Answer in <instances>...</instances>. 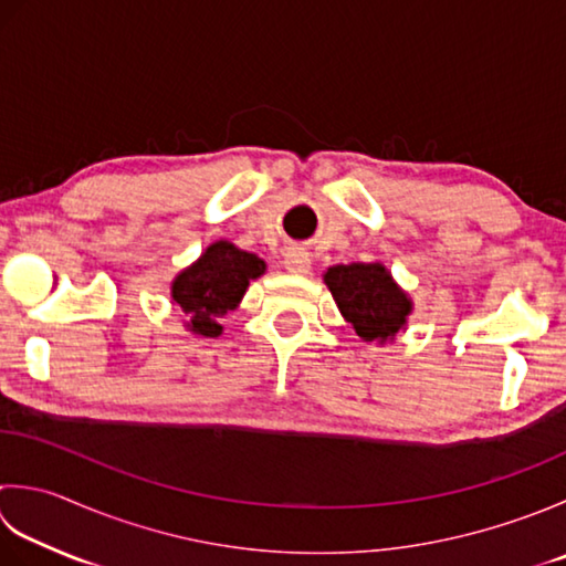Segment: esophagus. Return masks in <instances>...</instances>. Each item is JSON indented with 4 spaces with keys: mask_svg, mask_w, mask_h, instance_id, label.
Returning <instances> with one entry per match:
<instances>
[{
    "mask_svg": "<svg viewBox=\"0 0 566 566\" xmlns=\"http://www.w3.org/2000/svg\"><path fill=\"white\" fill-rule=\"evenodd\" d=\"M284 268L292 274H308L312 272V254L304 248H290L284 254Z\"/></svg>",
    "mask_w": 566,
    "mask_h": 566,
    "instance_id": "1",
    "label": "esophagus"
}]
</instances>
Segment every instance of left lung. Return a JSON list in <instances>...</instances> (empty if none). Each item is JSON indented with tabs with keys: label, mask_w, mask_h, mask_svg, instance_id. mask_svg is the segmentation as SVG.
Masks as SVG:
<instances>
[{
	"label": "left lung",
	"mask_w": 566,
	"mask_h": 566,
	"mask_svg": "<svg viewBox=\"0 0 566 566\" xmlns=\"http://www.w3.org/2000/svg\"><path fill=\"white\" fill-rule=\"evenodd\" d=\"M324 284L360 340L385 346L407 331L415 302L382 262L334 264L324 272Z\"/></svg>",
	"instance_id": "obj_1"
}]
</instances>
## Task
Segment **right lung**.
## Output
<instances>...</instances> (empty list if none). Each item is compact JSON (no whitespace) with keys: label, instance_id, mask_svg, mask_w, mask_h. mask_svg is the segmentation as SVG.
I'll return each mask as SVG.
<instances>
[{"label":"right lung","instance_id":"add662e5","mask_svg":"<svg viewBox=\"0 0 566 566\" xmlns=\"http://www.w3.org/2000/svg\"><path fill=\"white\" fill-rule=\"evenodd\" d=\"M268 272V262L240 250L230 240H216L171 282V304L179 306L184 328L198 338L223 334L220 321L235 312L252 280Z\"/></svg>","mask_w":566,"mask_h":566}]
</instances>
